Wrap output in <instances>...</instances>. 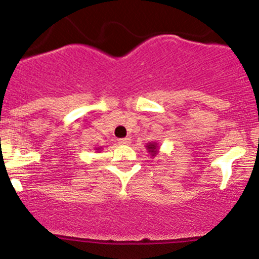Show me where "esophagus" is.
I'll list each match as a JSON object with an SVG mask.
<instances>
[{
  "label": "esophagus",
  "mask_w": 259,
  "mask_h": 259,
  "mask_svg": "<svg viewBox=\"0 0 259 259\" xmlns=\"http://www.w3.org/2000/svg\"><path fill=\"white\" fill-rule=\"evenodd\" d=\"M130 142H132V140H130V138H122V139H119V144H121V145L130 144Z\"/></svg>",
  "instance_id": "esophagus-1"
}]
</instances>
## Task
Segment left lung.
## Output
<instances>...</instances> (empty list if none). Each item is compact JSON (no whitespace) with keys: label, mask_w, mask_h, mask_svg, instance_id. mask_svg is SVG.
<instances>
[{"label":"left lung","mask_w":259,"mask_h":259,"mask_svg":"<svg viewBox=\"0 0 259 259\" xmlns=\"http://www.w3.org/2000/svg\"><path fill=\"white\" fill-rule=\"evenodd\" d=\"M148 150H149V153H151V155L155 156V154H156V144H153V143H151V144H148Z\"/></svg>","instance_id":"left-lung-1"}]
</instances>
